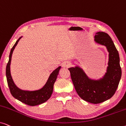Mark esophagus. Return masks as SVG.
I'll return each mask as SVG.
<instances>
[{"instance_id": "34e87169", "label": "esophagus", "mask_w": 126, "mask_h": 126, "mask_svg": "<svg viewBox=\"0 0 126 126\" xmlns=\"http://www.w3.org/2000/svg\"><path fill=\"white\" fill-rule=\"evenodd\" d=\"M70 66H71V63H70V62H69V61H66L63 62V68H68L69 67H70Z\"/></svg>"}]
</instances>
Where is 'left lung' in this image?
<instances>
[{"mask_svg":"<svg viewBox=\"0 0 126 126\" xmlns=\"http://www.w3.org/2000/svg\"><path fill=\"white\" fill-rule=\"evenodd\" d=\"M96 42L106 46L109 52L107 73L102 79H89L78 66L70 68V76L79 96L88 102L98 104L107 100L115 94L122 76L119 53L111 38L106 32H99L94 36Z\"/></svg>","mask_w":126,"mask_h":126,"instance_id":"obj_1","label":"left lung"}]
</instances>
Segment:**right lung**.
<instances>
[{
	"label": "right lung",
	"mask_w": 126,
	"mask_h": 126,
	"mask_svg": "<svg viewBox=\"0 0 126 126\" xmlns=\"http://www.w3.org/2000/svg\"><path fill=\"white\" fill-rule=\"evenodd\" d=\"M21 38L22 37H20L16 41V43L12 47L11 51H10L9 60H8L6 66L7 81V84L10 92L14 97L28 106H35L45 103L50 97L53 93V86H54V82L57 78L58 72L61 68V66L58 67L51 73L46 84L42 88L34 91H23L18 88L15 85L13 79H12L11 73H10V64H11V57L14 50L16 45L18 44V42L21 39Z\"/></svg>",
	"instance_id": "right-lung-1"
}]
</instances>
